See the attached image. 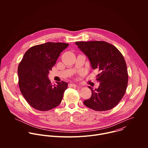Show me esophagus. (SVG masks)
<instances>
[{"mask_svg": "<svg viewBox=\"0 0 148 148\" xmlns=\"http://www.w3.org/2000/svg\"><path fill=\"white\" fill-rule=\"evenodd\" d=\"M69 87H77V86L75 85V84H69Z\"/></svg>", "mask_w": 148, "mask_h": 148, "instance_id": "esophagus-1", "label": "esophagus"}]
</instances>
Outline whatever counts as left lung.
Masks as SVG:
<instances>
[{"instance_id": "1", "label": "left lung", "mask_w": 148, "mask_h": 148, "mask_svg": "<svg viewBox=\"0 0 148 148\" xmlns=\"http://www.w3.org/2000/svg\"><path fill=\"white\" fill-rule=\"evenodd\" d=\"M75 44L88 57L92 68L100 71L97 78L99 86L94 90L88 87L92 95L84 101V105L97 111L112 109L123 98L128 86L123 56L116 47L103 41H77Z\"/></svg>"}]
</instances>
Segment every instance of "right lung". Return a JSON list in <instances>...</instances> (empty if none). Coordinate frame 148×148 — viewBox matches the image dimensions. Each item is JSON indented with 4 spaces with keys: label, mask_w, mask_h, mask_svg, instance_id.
<instances>
[{
    "label": "right lung",
    "mask_w": 148,
    "mask_h": 148,
    "mask_svg": "<svg viewBox=\"0 0 148 148\" xmlns=\"http://www.w3.org/2000/svg\"><path fill=\"white\" fill-rule=\"evenodd\" d=\"M69 45L47 42L34 46L20 62L17 70L20 90L33 108L46 111L61 103L68 83L61 81L53 86L48 75L60 53Z\"/></svg>",
    "instance_id": "obj_1"
}]
</instances>
